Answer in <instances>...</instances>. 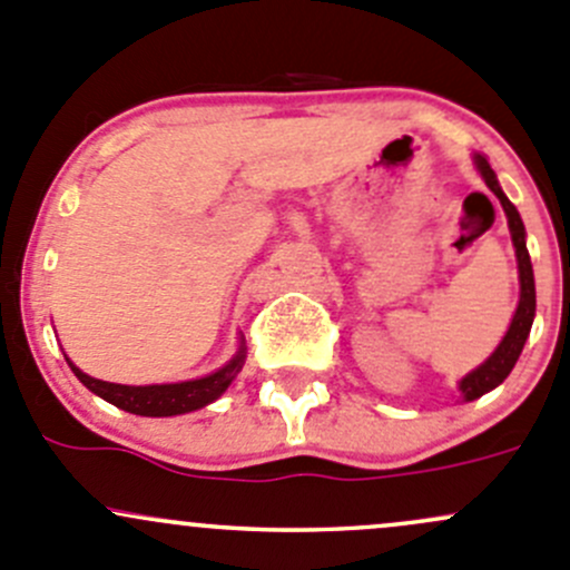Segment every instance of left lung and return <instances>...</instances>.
<instances>
[{
	"label": "left lung",
	"mask_w": 570,
	"mask_h": 570,
	"mask_svg": "<svg viewBox=\"0 0 570 570\" xmlns=\"http://www.w3.org/2000/svg\"><path fill=\"white\" fill-rule=\"evenodd\" d=\"M474 165L480 170V176L485 178V184L491 187V193L497 195L499 204H502L504 215H508V226H510V237H513V248H515V258H519V281H521V297H519V308H515L513 322H510L508 333L504 338L499 342V347L493 350L491 358L485 364L476 366L474 372L461 381V394L465 402L476 400V396L488 394L491 389H497L504 377L513 372L515 361H519L521 350H524L527 336H530V327L534 320V275H532V262H530V250H527V232H524V223H521L519 209L508 200V195L502 193L499 187L497 174L491 170L488 159L482 154H474Z\"/></svg>",
	"instance_id": "obj_1"
}]
</instances>
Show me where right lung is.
Segmentation results:
<instances>
[{
  "mask_svg": "<svg viewBox=\"0 0 570 570\" xmlns=\"http://www.w3.org/2000/svg\"><path fill=\"white\" fill-rule=\"evenodd\" d=\"M245 364V347L237 350L232 361L223 370L212 372V375L198 377V381H184V383H163V386H120V383L96 381V377L85 375L79 366H71L73 375L85 383L94 394L101 400L112 402L120 411L137 413V416H178V413L198 411V407L209 405L217 396L232 386L234 377L239 375Z\"/></svg>",
  "mask_w": 570,
  "mask_h": 570,
  "instance_id": "1",
  "label": "right lung"
}]
</instances>
